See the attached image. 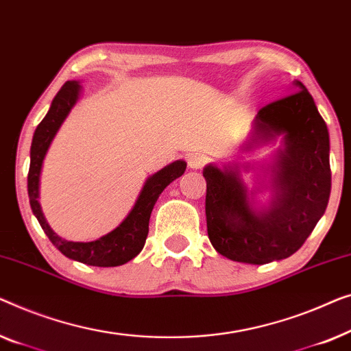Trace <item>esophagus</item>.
I'll return each mask as SVG.
<instances>
[{"label":"esophagus","mask_w":351,"mask_h":351,"mask_svg":"<svg viewBox=\"0 0 351 351\" xmlns=\"http://www.w3.org/2000/svg\"><path fill=\"white\" fill-rule=\"evenodd\" d=\"M206 159L202 154H189L187 156V165H189V169L192 170H199L202 167L205 165Z\"/></svg>","instance_id":"34e87169"}]
</instances>
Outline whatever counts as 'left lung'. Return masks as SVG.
<instances>
[{
    "label": "left lung",
    "mask_w": 351,
    "mask_h": 351,
    "mask_svg": "<svg viewBox=\"0 0 351 351\" xmlns=\"http://www.w3.org/2000/svg\"><path fill=\"white\" fill-rule=\"evenodd\" d=\"M291 95L261 108L253 132L243 145H269L281 136V147L265 169L269 205L258 206L256 192H248L241 169L208 164L206 229L213 248L237 263L263 265L294 254L324 215L330 194L329 132L313 97L300 81Z\"/></svg>",
    "instance_id": "obj_1"
}]
</instances>
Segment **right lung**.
Instances as JSON below:
<instances>
[{"label": "right lung", "instance_id": "add662e5", "mask_svg": "<svg viewBox=\"0 0 351 351\" xmlns=\"http://www.w3.org/2000/svg\"><path fill=\"white\" fill-rule=\"evenodd\" d=\"M82 86L77 81H68L58 90L47 114L39 122L33 135L32 149H29V170H28V197L33 215L41 224L44 234L49 237L52 245L60 251L63 256L77 263L95 265V267H116L122 265L140 254L145 246L147 232H149V218L157 199L162 191L180 178L186 170L184 160H175L170 165L157 171L145 181V186L138 195V199L127 215V218L111 230L110 234L100 237L93 241H70L62 239L52 230L44 218L41 205H39V176L44 157L47 154L49 146L56 138L58 128L70 114L73 106L76 105L81 95Z\"/></svg>", "mask_w": 351, "mask_h": 351}]
</instances>
